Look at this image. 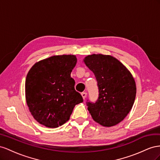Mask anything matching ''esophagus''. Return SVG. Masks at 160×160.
<instances>
[{"label":"esophagus","mask_w":160,"mask_h":160,"mask_svg":"<svg viewBox=\"0 0 160 160\" xmlns=\"http://www.w3.org/2000/svg\"><path fill=\"white\" fill-rule=\"evenodd\" d=\"M81 94H82V97H83V98L84 100L86 98V95H87V93H86V92H83L81 93Z\"/></svg>","instance_id":"obj_1"}]
</instances>
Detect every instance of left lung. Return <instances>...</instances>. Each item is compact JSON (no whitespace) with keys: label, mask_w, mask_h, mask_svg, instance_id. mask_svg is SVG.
I'll return each mask as SVG.
<instances>
[{"label":"left lung","mask_w":160,"mask_h":160,"mask_svg":"<svg viewBox=\"0 0 160 160\" xmlns=\"http://www.w3.org/2000/svg\"><path fill=\"white\" fill-rule=\"evenodd\" d=\"M84 62L94 74L99 92L97 101L86 103L90 114L104 127L117 125L133 105L136 85L133 76L121 62L109 55H89Z\"/></svg>","instance_id":"8db88e82"}]
</instances>
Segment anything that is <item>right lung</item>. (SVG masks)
<instances>
[{
  "mask_svg": "<svg viewBox=\"0 0 160 160\" xmlns=\"http://www.w3.org/2000/svg\"><path fill=\"white\" fill-rule=\"evenodd\" d=\"M76 56H54L32 66L26 77L25 97L29 111L40 124L56 128L69 120L76 104L83 102L70 74Z\"/></svg>",
  "mask_w": 160,
  "mask_h": 160,
  "instance_id": "right-lung-1",
  "label": "right lung"
}]
</instances>
